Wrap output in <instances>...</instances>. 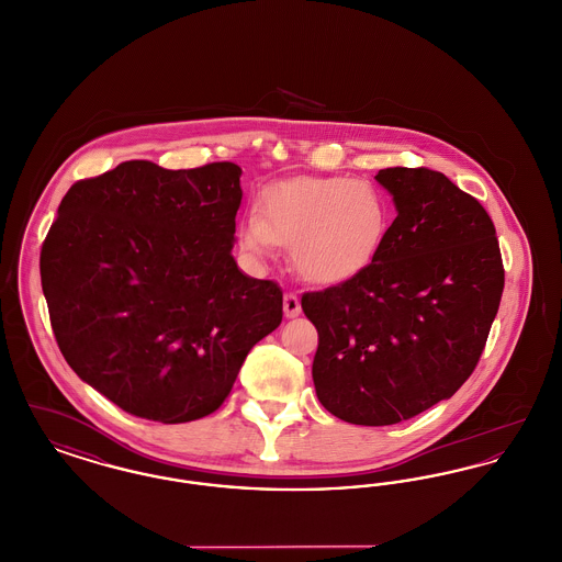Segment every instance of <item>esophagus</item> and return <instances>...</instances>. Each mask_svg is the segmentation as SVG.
Listing matches in <instances>:
<instances>
[{
  "mask_svg": "<svg viewBox=\"0 0 562 562\" xmlns=\"http://www.w3.org/2000/svg\"><path fill=\"white\" fill-rule=\"evenodd\" d=\"M301 314V301L296 293L284 294V316L286 318H296Z\"/></svg>",
  "mask_w": 562,
  "mask_h": 562,
  "instance_id": "obj_1",
  "label": "esophagus"
}]
</instances>
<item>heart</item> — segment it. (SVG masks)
<instances>
[{
	"instance_id": "heart-1",
	"label": "heart",
	"mask_w": 562,
	"mask_h": 562,
	"mask_svg": "<svg viewBox=\"0 0 562 562\" xmlns=\"http://www.w3.org/2000/svg\"><path fill=\"white\" fill-rule=\"evenodd\" d=\"M392 227L385 191L367 179L299 177L259 195L257 214L238 225V241L255 259L289 246L294 273L316 286L341 284L373 263Z\"/></svg>"
}]
</instances>
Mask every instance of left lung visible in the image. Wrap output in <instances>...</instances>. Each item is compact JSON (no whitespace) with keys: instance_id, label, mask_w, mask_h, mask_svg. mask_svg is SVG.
<instances>
[{"instance_id":"8db88e82","label":"left lung","mask_w":562,"mask_h":562,"mask_svg":"<svg viewBox=\"0 0 562 562\" xmlns=\"http://www.w3.org/2000/svg\"><path fill=\"white\" fill-rule=\"evenodd\" d=\"M374 179L398 216L373 263L301 296L318 330V401L356 426H392L451 398L481 360L506 282L476 198L426 166Z\"/></svg>"}]
</instances>
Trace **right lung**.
Segmentation results:
<instances>
[{
	"label": "right lung",
	"mask_w": 562,
	"mask_h": 562,
	"mask_svg": "<svg viewBox=\"0 0 562 562\" xmlns=\"http://www.w3.org/2000/svg\"><path fill=\"white\" fill-rule=\"evenodd\" d=\"M241 168L124 161L65 193L42 244L54 337L81 381L134 417L214 413L282 322V289L234 257Z\"/></svg>",
	"instance_id": "obj_1"
}]
</instances>
